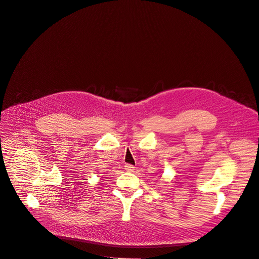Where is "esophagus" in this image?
I'll return each mask as SVG.
<instances>
[{
  "instance_id": "obj_1",
  "label": "esophagus",
  "mask_w": 259,
  "mask_h": 259,
  "mask_svg": "<svg viewBox=\"0 0 259 259\" xmlns=\"http://www.w3.org/2000/svg\"><path fill=\"white\" fill-rule=\"evenodd\" d=\"M134 166L133 165H130V164H126L125 165V170L127 171V172H134Z\"/></svg>"
}]
</instances>
